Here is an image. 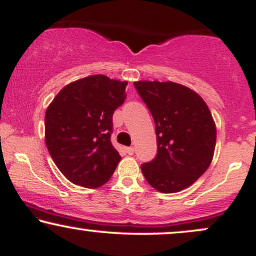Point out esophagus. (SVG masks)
<instances>
[{"instance_id": "34e87169", "label": "esophagus", "mask_w": 256, "mask_h": 256, "mask_svg": "<svg viewBox=\"0 0 256 256\" xmlns=\"http://www.w3.org/2000/svg\"><path fill=\"white\" fill-rule=\"evenodd\" d=\"M126 152H128V155H132V154H134V146H128V148H126Z\"/></svg>"}]
</instances>
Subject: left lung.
<instances>
[{"mask_svg":"<svg viewBox=\"0 0 256 256\" xmlns=\"http://www.w3.org/2000/svg\"><path fill=\"white\" fill-rule=\"evenodd\" d=\"M155 122L158 154L140 166L162 194L186 189L207 171L216 142V122L196 91L174 82H134Z\"/></svg>","mask_w":256,"mask_h":256,"instance_id":"obj_1","label":"left lung"}]
</instances>
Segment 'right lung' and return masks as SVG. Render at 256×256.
Here are the masks:
<instances>
[{
	"instance_id": "1",
	"label": "right lung",
	"mask_w": 256,
	"mask_h": 256,
	"mask_svg": "<svg viewBox=\"0 0 256 256\" xmlns=\"http://www.w3.org/2000/svg\"><path fill=\"white\" fill-rule=\"evenodd\" d=\"M128 82L94 74L67 84L46 110V144L73 184L96 189L110 180L122 156L112 146V116L124 104Z\"/></svg>"
}]
</instances>
